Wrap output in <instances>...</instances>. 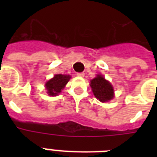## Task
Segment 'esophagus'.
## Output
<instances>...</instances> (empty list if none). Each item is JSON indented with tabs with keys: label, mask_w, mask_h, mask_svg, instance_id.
I'll return each mask as SVG.
<instances>
[{
	"label": "esophagus",
	"mask_w": 157,
	"mask_h": 157,
	"mask_svg": "<svg viewBox=\"0 0 157 157\" xmlns=\"http://www.w3.org/2000/svg\"><path fill=\"white\" fill-rule=\"evenodd\" d=\"M76 75H77L79 77H83V76H85V73H84V72H77Z\"/></svg>",
	"instance_id": "34e87169"
}]
</instances>
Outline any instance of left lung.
Listing matches in <instances>:
<instances>
[{"instance_id": "1", "label": "left lung", "mask_w": 157, "mask_h": 157, "mask_svg": "<svg viewBox=\"0 0 157 157\" xmlns=\"http://www.w3.org/2000/svg\"><path fill=\"white\" fill-rule=\"evenodd\" d=\"M90 87L94 96L102 103L111 100L114 97V91L112 85L101 75H98L95 78L90 81Z\"/></svg>"}]
</instances>
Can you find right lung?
Wrapping results in <instances>:
<instances>
[{
    "mask_svg": "<svg viewBox=\"0 0 157 157\" xmlns=\"http://www.w3.org/2000/svg\"><path fill=\"white\" fill-rule=\"evenodd\" d=\"M71 78L70 76L67 75H62V74H58L54 76V78L50 79L45 84V87L47 90V93L49 95L55 96L59 94L66 84L68 82V81Z\"/></svg>",
    "mask_w": 157,
    "mask_h": 157,
    "instance_id": "add662e5",
    "label": "right lung"
}]
</instances>
